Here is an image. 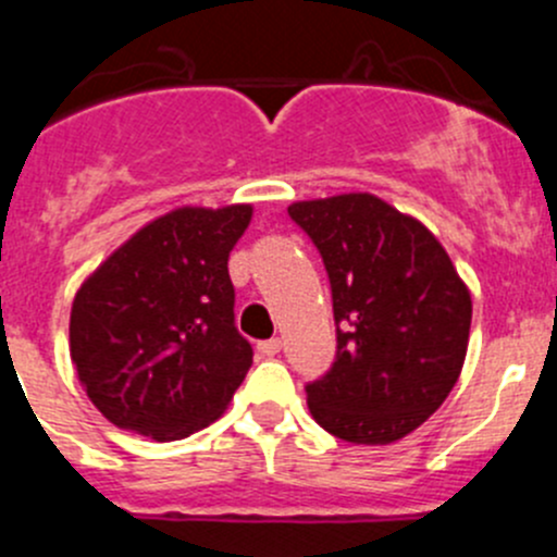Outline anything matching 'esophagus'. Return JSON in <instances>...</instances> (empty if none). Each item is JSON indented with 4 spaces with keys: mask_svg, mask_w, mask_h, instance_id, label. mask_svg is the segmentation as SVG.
Segmentation results:
<instances>
[{
    "mask_svg": "<svg viewBox=\"0 0 557 557\" xmlns=\"http://www.w3.org/2000/svg\"><path fill=\"white\" fill-rule=\"evenodd\" d=\"M280 350H283V339H277V336H272V339L258 342V352H261V356L274 358V356H277Z\"/></svg>",
    "mask_w": 557,
    "mask_h": 557,
    "instance_id": "1",
    "label": "esophagus"
}]
</instances>
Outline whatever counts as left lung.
Segmentation results:
<instances>
[{
    "label": "left lung",
    "instance_id": "8db88e82",
    "mask_svg": "<svg viewBox=\"0 0 557 557\" xmlns=\"http://www.w3.org/2000/svg\"><path fill=\"white\" fill-rule=\"evenodd\" d=\"M288 215L329 272L336 358L307 383L320 429L387 445L418 429L458 383L471 296L445 247L372 194L296 201Z\"/></svg>",
    "mask_w": 557,
    "mask_h": 557
}]
</instances>
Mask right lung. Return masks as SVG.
<instances>
[{
	"label": "right lung",
	"instance_id": "1",
	"mask_svg": "<svg viewBox=\"0 0 557 557\" xmlns=\"http://www.w3.org/2000/svg\"><path fill=\"white\" fill-rule=\"evenodd\" d=\"M250 215V205L180 207L139 228L81 285L72 363L112 425L185 440L243 385L252 347L234 325L228 252Z\"/></svg>",
	"mask_w": 557,
	"mask_h": 557
}]
</instances>
